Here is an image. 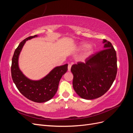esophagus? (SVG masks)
Wrapping results in <instances>:
<instances>
[{"label":"esophagus","mask_w":133,"mask_h":133,"mask_svg":"<svg viewBox=\"0 0 133 133\" xmlns=\"http://www.w3.org/2000/svg\"><path fill=\"white\" fill-rule=\"evenodd\" d=\"M71 64H68V70L70 71V69H71Z\"/></svg>","instance_id":"esophagus-1"}]
</instances>
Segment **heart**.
<instances>
[{"label":"heart","instance_id":"heart-1","mask_svg":"<svg viewBox=\"0 0 133 133\" xmlns=\"http://www.w3.org/2000/svg\"><path fill=\"white\" fill-rule=\"evenodd\" d=\"M85 47V50H84L82 55V59H83L87 58L88 57H89V56L92 53V51H93V46L91 45H87V44L85 43L80 44V45H79V46H78V49H82Z\"/></svg>","mask_w":133,"mask_h":133}]
</instances>
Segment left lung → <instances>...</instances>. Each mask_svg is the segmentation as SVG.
Returning <instances> with one entry per match:
<instances>
[{
    "instance_id": "1",
    "label": "left lung",
    "mask_w": 133,
    "mask_h": 133,
    "mask_svg": "<svg viewBox=\"0 0 133 133\" xmlns=\"http://www.w3.org/2000/svg\"><path fill=\"white\" fill-rule=\"evenodd\" d=\"M104 49L89 56L85 63L71 66L74 90L83 99L91 100L110 89L117 73V58L111 43L104 39Z\"/></svg>"
}]
</instances>
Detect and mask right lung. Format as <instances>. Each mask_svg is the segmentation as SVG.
Here are the masks:
<instances>
[{"label":"right lung","mask_w":133,"mask_h":133,"mask_svg":"<svg viewBox=\"0 0 133 133\" xmlns=\"http://www.w3.org/2000/svg\"><path fill=\"white\" fill-rule=\"evenodd\" d=\"M36 37L37 35L31 36L20 43L12 58L11 73L13 82L22 95L33 102L44 103L50 100L56 94L60 80L68 70V64L55 67L39 80H31L27 78L19 69L18 58L26 41Z\"/></svg>","instance_id":"obj_1"}]
</instances>
